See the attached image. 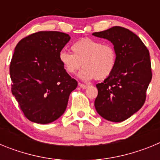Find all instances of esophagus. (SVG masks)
Listing matches in <instances>:
<instances>
[{
  "instance_id": "34e87169",
  "label": "esophagus",
  "mask_w": 160,
  "mask_h": 160,
  "mask_svg": "<svg viewBox=\"0 0 160 160\" xmlns=\"http://www.w3.org/2000/svg\"><path fill=\"white\" fill-rule=\"evenodd\" d=\"M78 86L80 87H81L82 89H87V87H88V86L87 85H84V84H81V83H79Z\"/></svg>"
}]
</instances>
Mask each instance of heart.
<instances>
[{"label":"heart","mask_w":160,"mask_h":160,"mask_svg":"<svg viewBox=\"0 0 160 160\" xmlns=\"http://www.w3.org/2000/svg\"><path fill=\"white\" fill-rule=\"evenodd\" d=\"M73 53L62 50L59 62L63 69L70 74H74L84 66L79 73L83 81L92 79H104L114 71L117 63L116 50L110 44L90 38H84L73 44Z\"/></svg>","instance_id":"b5f03b06"}]
</instances>
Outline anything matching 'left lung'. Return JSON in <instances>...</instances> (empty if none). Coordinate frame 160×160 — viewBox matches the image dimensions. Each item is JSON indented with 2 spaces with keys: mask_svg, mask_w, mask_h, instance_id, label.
Returning a JSON list of instances; mask_svg holds the SVG:
<instances>
[{
  "mask_svg": "<svg viewBox=\"0 0 160 160\" xmlns=\"http://www.w3.org/2000/svg\"><path fill=\"white\" fill-rule=\"evenodd\" d=\"M92 35L110 41L117 53L114 71L96 85L98 96L94 107L103 118L122 122L145 102L152 78L149 51L140 38L123 27L114 26Z\"/></svg>",
  "mask_w": 160,
  "mask_h": 160,
  "instance_id": "1",
  "label": "left lung"
}]
</instances>
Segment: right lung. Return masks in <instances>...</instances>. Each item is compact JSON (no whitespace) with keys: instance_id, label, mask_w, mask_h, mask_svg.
<instances>
[{"instance_id":"add662e5","label":"right lung","mask_w":160,"mask_h":160,"mask_svg":"<svg viewBox=\"0 0 160 160\" xmlns=\"http://www.w3.org/2000/svg\"><path fill=\"white\" fill-rule=\"evenodd\" d=\"M70 40L58 31H41L20 41L9 72L12 93L31 122L47 124L66 111L78 82L63 69L58 55Z\"/></svg>"}]
</instances>
